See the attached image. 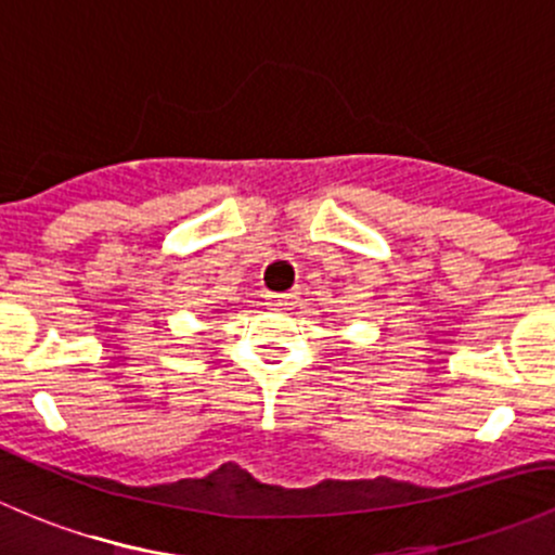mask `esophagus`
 <instances>
[{
  "mask_svg": "<svg viewBox=\"0 0 555 555\" xmlns=\"http://www.w3.org/2000/svg\"><path fill=\"white\" fill-rule=\"evenodd\" d=\"M295 298H298L295 293L268 295V306H271V309H289V306H295Z\"/></svg>",
  "mask_w": 555,
  "mask_h": 555,
  "instance_id": "esophagus-1",
  "label": "esophagus"
}]
</instances>
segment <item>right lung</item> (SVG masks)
I'll list each match as a JSON object with an SVG mask.
<instances>
[{
	"mask_svg": "<svg viewBox=\"0 0 555 555\" xmlns=\"http://www.w3.org/2000/svg\"><path fill=\"white\" fill-rule=\"evenodd\" d=\"M217 313H222V309H217Z\"/></svg>",
	"mask_w": 555,
	"mask_h": 555,
	"instance_id": "right-lung-1",
	"label": "right lung"
}]
</instances>
